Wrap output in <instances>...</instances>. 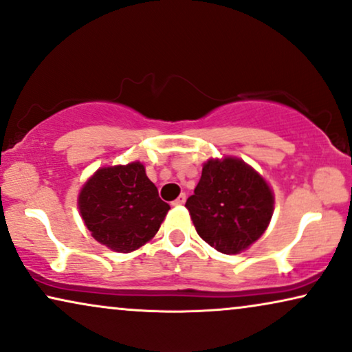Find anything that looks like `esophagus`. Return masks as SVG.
Instances as JSON below:
<instances>
[{"instance_id":"1","label":"esophagus","mask_w":352,"mask_h":352,"mask_svg":"<svg viewBox=\"0 0 352 352\" xmlns=\"http://www.w3.org/2000/svg\"><path fill=\"white\" fill-rule=\"evenodd\" d=\"M184 204H186V194H181L175 201H173V205H175V206H181Z\"/></svg>"}]
</instances>
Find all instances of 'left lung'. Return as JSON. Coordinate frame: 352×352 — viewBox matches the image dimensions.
Instances as JSON below:
<instances>
[{"instance_id": "8db88e82", "label": "left lung", "mask_w": 352, "mask_h": 352, "mask_svg": "<svg viewBox=\"0 0 352 352\" xmlns=\"http://www.w3.org/2000/svg\"><path fill=\"white\" fill-rule=\"evenodd\" d=\"M186 208L206 243L224 254H237L266 232L274 213V192L242 158H210Z\"/></svg>"}]
</instances>
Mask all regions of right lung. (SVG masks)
Here are the masks:
<instances>
[{"label": "right lung", "mask_w": 352, "mask_h": 352, "mask_svg": "<svg viewBox=\"0 0 352 352\" xmlns=\"http://www.w3.org/2000/svg\"><path fill=\"white\" fill-rule=\"evenodd\" d=\"M78 210L96 242L131 253L151 242L170 205L165 204L141 162L99 168L78 194Z\"/></svg>", "instance_id": "1"}]
</instances>
